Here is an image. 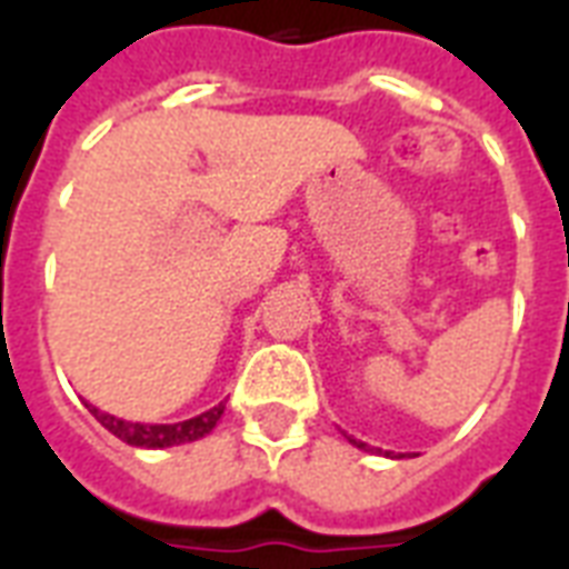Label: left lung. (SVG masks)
<instances>
[{
    "mask_svg": "<svg viewBox=\"0 0 569 569\" xmlns=\"http://www.w3.org/2000/svg\"><path fill=\"white\" fill-rule=\"evenodd\" d=\"M357 446V449H366V442H360V440H351Z\"/></svg>",
    "mask_w": 569,
    "mask_h": 569,
    "instance_id": "8db88e82",
    "label": "left lung"
}]
</instances>
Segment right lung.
<instances>
[{
    "mask_svg": "<svg viewBox=\"0 0 569 569\" xmlns=\"http://www.w3.org/2000/svg\"><path fill=\"white\" fill-rule=\"evenodd\" d=\"M97 422L102 428H109L118 440L129 442V446H141V449H168V446H180V442H194L200 437L212 431L218 419L223 413V405L206 410V413L194 416V419H186V422L177 425H144V422H127V419H118V416H109L97 410V407L88 405Z\"/></svg>",
    "mask_w": 569,
    "mask_h": 569,
    "instance_id": "add662e5",
    "label": "right lung"
}]
</instances>
